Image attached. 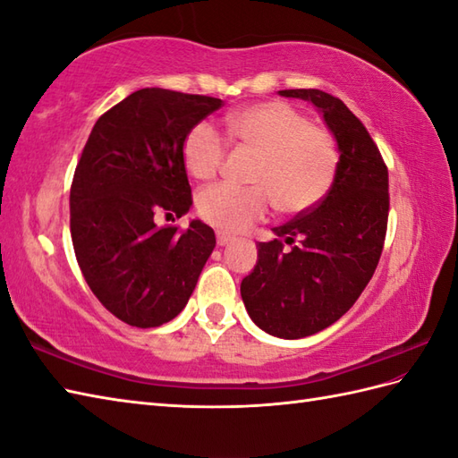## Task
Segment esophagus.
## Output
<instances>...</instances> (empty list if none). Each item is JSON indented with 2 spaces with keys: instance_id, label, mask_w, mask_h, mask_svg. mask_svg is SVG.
Listing matches in <instances>:
<instances>
[{
  "instance_id": "esophagus-1",
  "label": "esophagus",
  "mask_w": 458,
  "mask_h": 458,
  "mask_svg": "<svg viewBox=\"0 0 458 458\" xmlns=\"http://www.w3.org/2000/svg\"><path fill=\"white\" fill-rule=\"evenodd\" d=\"M232 240H234V236L226 234V232H216V242H218V246H226V244H230Z\"/></svg>"
}]
</instances>
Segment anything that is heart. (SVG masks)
<instances>
[{"label":"heart","mask_w":458,"mask_h":458,"mask_svg":"<svg viewBox=\"0 0 458 458\" xmlns=\"http://www.w3.org/2000/svg\"><path fill=\"white\" fill-rule=\"evenodd\" d=\"M238 148L258 153L251 187L220 182L200 191V216L226 232H242L279 210L299 214L327 197L336 177L338 151L333 138L310 125L305 114L281 100L246 106L226 118ZM226 157V141L208 122H200L182 143V163L199 181L216 177Z\"/></svg>","instance_id":"obj_1"}]
</instances>
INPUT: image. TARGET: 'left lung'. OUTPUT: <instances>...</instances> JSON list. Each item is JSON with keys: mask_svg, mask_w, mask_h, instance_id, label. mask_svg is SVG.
Returning a JSON list of instances; mask_svg holds the SVG:
<instances>
[{"mask_svg": "<svg viewBox=\"0 0 458 458\" xmlns=\"http://www.w3.org/2000/svg\"><path fill=\"white\" fill-rule=\"evenodd\" d=\"M279 94L313 104L340 153L327 197L259 242L258 264L240 285L251 320L293 340L336 323L366 289L382 256L390 192L377 145L343 100L315 89Z\"/></svg>", "mask_w": 458, "mask_h": 458, "instance_id": "left-lung-1", "label": "left lung"}]
</instances>
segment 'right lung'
Segmentation results:
<instances>
[{
  "label": "right lung",
  "instance_id": "1",
  "mask_svg": "<svg viewBox=\"0 0 458 458\" xmlns=\"http://www.w3.org/2000/svg\"><path fill=\"white\" fill-rule=\"evenodd\" d=\"M220 98L141 89L94 123L71 187V236L86 284L123 323L153 328L187 305L216 238L187 214L192 197L182 143ZM174 220V218H173Z\"/></svg>",
  "mask_w": 458,
  "mask_h": 458
}]
</instances>
